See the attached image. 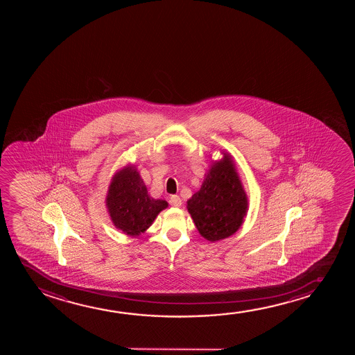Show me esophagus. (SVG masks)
<instances>
[{"instance_id":"34e87169","label":"esophagus","mask_w":355,"mask_h":355,"mask_svg":"<svg viewBox=\"0 0 355 355\" xmlns=\"http://www.w3.org/2000/svg\"><path fill=\"white\" fill-rule=\"evenodd\" d=\"M170 205L173 207H180L182 206V200L178 195H172L170 198Z\"/></svg>"}]
</instances>
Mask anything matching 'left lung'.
Returning a JSON list of instances; mask_svg holds the SVG:
<instances>
[{"mask_svg":"<svg viewBox=\"0 0 355 355\" xmlns=\"http://www.w3.org/2000/svg\"><path fill=\"white\" fill-rule=\"evenodd\" d=\"M187 204L199 233L209 241L228 238L240 228L248 198L229 156L224 154V160L212 166Z\"/></svg>","mask_w":355,"mask_h":355,"instance_id":"1","label":"left lung"}]
</instances>
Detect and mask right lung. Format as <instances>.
I'll return each mask as SVG.
<instances>
[{
  "label": "right lung",
  "instance_id": "1",
  "mask_svg": "<svg viewBox=\"0 0 355 355\" xmlns=\"http://www.w3.org/2000/svg\"><path fill=\"white\" fill-rule=\"evenodd\" d=\"M107 206L115 227L137 236L150 227L168 204L165 200L150 198L139 173L133 167H127L114 175L107 191Z\"/></svg>",
  "mask_w": 355,
  "mask_h": 355
}]
</instances>
